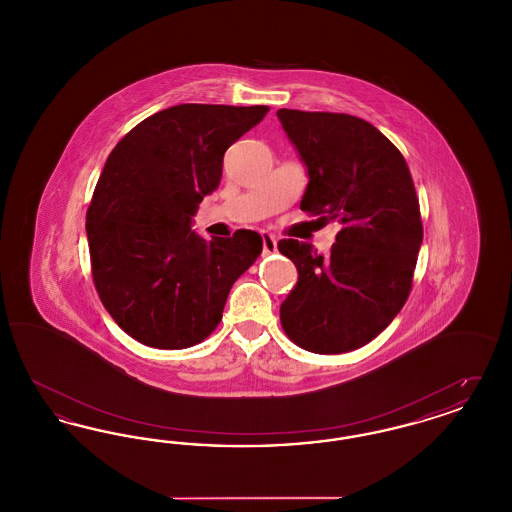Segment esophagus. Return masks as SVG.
<instances>
[{"label":"esophagus","mask_w":512,"mask_h":512,"mask_svg":"<svg viewBox=\"0 0 512 512\" xmlns=\"http://www.w3.org/2000/svg\"><path fill=\"white\" fill-rule=\"evenodd\" d=\"M276 247H278V240H276V236H272V234H263V253H265V255L276 253Z\"/></svg>","instance_id":"obj_1"}]
</instances>
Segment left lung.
Segmentation results:
<instances>
[{
    "label": "left lung",
    "mask_w": 512,
    "mask_h": 512,
    "mask_svg": "<svg viewBox=\"0 0 512 512\" xmlns=\"http://www.w3.org/2000/svg\"><path fill=\"white\" fill-rule=\"evenodd\" d=\"M276 115L309 172L301 211L341 224L326 255L297 240L278 242L299 274L280 322L311 353H347L386 330L413 288L422 220L411 171L401 151L359 117Z\"/></svg>",
    "instance_id": "8db88e82"
}]
</instances>
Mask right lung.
Returning a JSON list of instances; mask_svg holds the SVG:
<instances>
[{
    "label": "right lung",
    "mask_w": 512,
    "mask_h": 512,
    "mask_svg": "<svg viewBox=\"0 0 512 512\" xmlns=\"http://www.w3.org/2000/svg\"><path fill=\"white\" fill-rule=\"evenodd\" d=\"M267 113V105H174L134 126L107 157L86 234L99 299L130 338L186 349L219 326L263 240L253 230L205 240L192 217L219 188L224 151Z\"/></svg>",
    "instance_id": "1"
}]
</instances>
